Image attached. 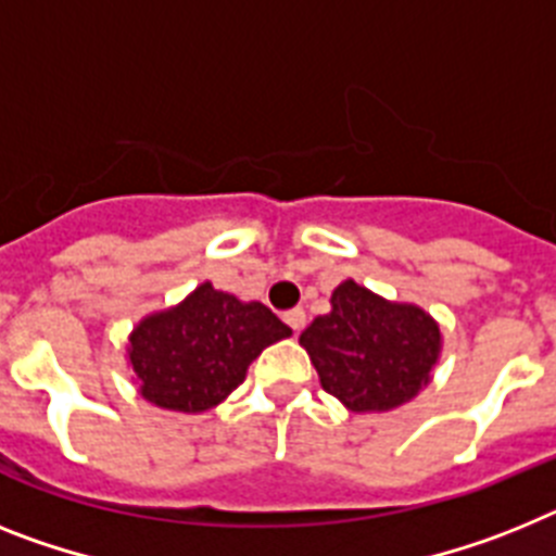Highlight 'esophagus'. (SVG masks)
<instances>
[{
	"mask_svg": "<svg viewBox=\"0 0 556 556\" xmlns=\"http://www.w3.org/2000/svg\"><path fill=\"white\" fill-rule=\"evenodd\" d=\"M282 319L288 321V328H291L293 333H300V330L305 328V311H302V307H293V311H288Z\"/></svg>",
	"mask_w": 556,
	"mask_h": 556,
	"instance_id": "1",
	"label": "esophagus"
}]
</instances>
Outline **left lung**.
Instances as JSON below:
<instances>
[{"label": "left lung", "mask_w": 556, "mask_h": 556, "mask_svg": "<svg viewBox=\"0 0 556 556\" xmlns=\"http://www.w3.org/2000/svg\"><path fill=\"white\" fill-rule=\"evenodd\" d=\"M300 344L321 387L350 413H387L429 384L441 328L418 305L387 302L344 279L330 293V314L316 316Z\"/></svg>", "instance_id": "8db88e82"}]
</instances>
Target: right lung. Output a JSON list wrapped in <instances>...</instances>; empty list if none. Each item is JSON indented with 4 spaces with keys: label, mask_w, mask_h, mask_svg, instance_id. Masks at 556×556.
Instances as JSON below:
<instances>
[{
    "label": "right lung",
    "mask_w": 556,
    "mask_h": 556,
    "mask_svg": "<svg viewBox=\"0 0 556 556\" xmlns=\"http://www.w3.org/2000/svg\"><path fill=\"white\" fill-rule=\"evenodd\" d=\"M291 328L263 302H240L212 282L180 305L138 321L129 336V365L141 395L175 413H206L242 384L245 370Z\"/></svg>",
    "instance_id": "obj_1"
}]
</instances>
